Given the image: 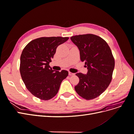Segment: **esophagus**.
Listing matches in <instances>:
<instances>
[{
  "mask_svg": "<svg viewBox=\"0 0 134 134\" xmlns=\"http://www.w3.org/2000/svg\"><path fill=\"white\" fill-rule=\"evenodd\" d=\"M69 75L70 76V75H74V73H72V72H71L70 71H69Z\"/></svg>",
  "mask_w": 134,
  "mask_h": 134,
  "instance_id": "esophagus-1",
  "label": "esophagus"
}]
</instances>
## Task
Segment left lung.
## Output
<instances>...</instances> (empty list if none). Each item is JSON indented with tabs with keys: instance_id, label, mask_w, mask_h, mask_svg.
<instances>
[{
	"instance_id": "8db88e82",
	"label": "left lung",
	"mask_w": 134,
	"mask_h": 134,
	"mask_svg": "<svg viewBox=\"0 0 134 134\" xmlns=\"http://www.w3.org/2000/svg\"><path fill=\"white\" fill-rule=\"evenodd\" d=\"M70 39L78 47L80 60L85 62L88 69L87 74H75L79 82L75 90L84 99L96 98L104 92L112 80L115 59L111 48L103 38L95 35H76Z\"/></svg>"
}]
</instances>
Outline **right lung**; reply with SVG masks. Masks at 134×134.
Masks as SVG:
<instances>
[{
	"label": "right lung",
	"mask_w": 134,
	"mask_h": 134,
	"mask_svg": "<svg viewBox=\"0 0 134 134\" xmlns=\"http://www.w3.org/2000/svg\"><path fill=\"white\" fill-rule=\"evenodd\" d=\"M69 37H40L28 43L20 59V73L27 90L37 98L49 100L57 94L62 81L68 71H55L49 63L56 48Z\"/></svg>",
	"instance_id": "obj_1"
}]
</instances>
